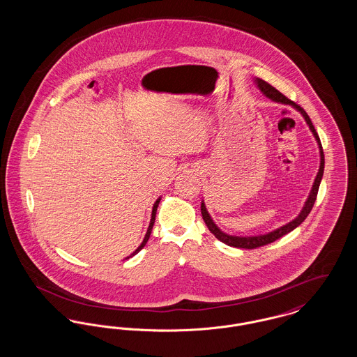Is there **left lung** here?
I'll return each instance as SVG.
<instances>
[{
  "label": "left lung",
  "mask_w": 357,
  "mask_h": 357,
  "mask_svg": "<svg viewBox=\"0 0 357 357\" xmlns=\"http://www.w3.org/2000/svg\"><path fill=\"white\" fill-rule=\"evenodd\" d=\"M253 82H255V86H257L268 99H271L272 102H278V104L290 105V107H293L296 111H298V112L303 115V118L305 119L306 124H307V127H309V130H310V132L313 134L316 142H317L319 151H320V167H319V172H317V175H316V178H314V182H313V185H312V188H310V192H309V195H307V198H306L305 204L303 206L301 211L298 213V215H297L294 220L288 222L287 225H282V226H280L278 229L272 230V231H269V233H266V234L249 236V237L245 236V237H243V236H231V234H227V233L222 231L221 229L218 227V225L213 221L211 215L208 214V211H207V208H206V204H204V201H202V204H201V213H202V218H204L206 226L208 227V230L215 236V238H218L221 242H223V243H226V245H229V246H233V248H239V249H255V248L268 245V243L274 242V241L278 239V238L284 237L285 234H288L291 230H294L297 226H300L303 222L305 221L307 214L310 213L313 204L316 202V197H317V192H319V187H320L321 179H323L324 163H325L323 146H321L320 137L317 135V132H316V130H314V127H313V123L310 121V118L307 116V114L304 111V108H301V107L297 105L296 102L289 100L287 96H284L280 91H277L274 86L268 84L266 82H264V80H261V79H257V77L253 79Z\"/></svg>",
  "instance_id": "obj_1"
}]
</instances>
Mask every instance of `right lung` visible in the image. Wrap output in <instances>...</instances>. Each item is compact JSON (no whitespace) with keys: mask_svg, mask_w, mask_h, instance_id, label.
<instances>
[{"mask_svg":"<svg viewBox=\"0 0 357 357\" xmlns=\"http://www.w3.org/2000/svg\"><path fill=\"white\" fill-rule=\"evenodd\" d=\"M160 199H162V197H159L158 199H156V202L153 204V213H151V220H150V225H149V229H147V233H146V236H144V239L142 241V243L137 246V249H136L135 252L132 253V255H130V257H134V255H137L144 246H146V243H147V241H149V238L151 236V231H153V222H155V215H156V208H158V206H159V202H160ZM130 257H127V258H124V259H128Z\"/></svg>","mask_w":357,"mask_h":357,"instance_id":"right-lung-1","label":"right lung"}]
</instances>
